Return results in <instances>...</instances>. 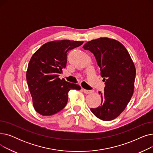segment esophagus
Segmentation results:
<instances>
[{
    "instance_id": "34e87169",
    "label": "esophagus",
    "mask_w": 153,
    "mask_h": 153,
    "mask_svg": "<svg viewBox=\"0 0 153 153\" xmlns=\"http://www.w3.org/2000/svg\"><path fill=\"white\" fill-rule=\"evenodd\" d=\"M82 91L85 94H91V93L94 92V91H89V90H86L84 89H82Z\"/></svg>"
}]
</instances>
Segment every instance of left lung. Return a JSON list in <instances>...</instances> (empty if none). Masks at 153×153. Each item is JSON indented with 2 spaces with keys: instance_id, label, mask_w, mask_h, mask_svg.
Returning a JSON list of instances; mask_svg holds the SVG:
<instances>
[{
  "instance_id": "8db88e82",
  "label": "left lung",
  "mask_w": 153,
  "mask_h": 153,
  "mask_svg": "<svg viewBox=\"0 0 153 153\" xmlns=\"http://www.w3.org/2000/svg\"><path fill=\"white\" fill-rule=\"evenodd\" d=\"M83 48L94 54L105 87L101 105L91 108L103 121L118 117L125 109L134 92L136 69L125 47L117 40L106 37L87 42Z\"/></svg>"
}]
</instances>
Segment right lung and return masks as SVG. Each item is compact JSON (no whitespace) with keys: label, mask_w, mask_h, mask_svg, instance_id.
Returning a JSON list of instances; mask_svg holds the SVG:
<instances>
[{"label":"right lung","mask_w":153,"mask_h":153,"mask_svg":"<svg viewBox=\"0 0 153 153\" xmlns=\"http://www.w3.org/2000/svg\"><path fill=\"white\" fill-rule=\"evenodd\" d=\"M84 42L56 40L48 42L33 54L27 71V81L35 110L43 116L53 115L66 105L71 89L80 85L59 78L66 67L69 50Z\"/></svg>","instance_id":"add662e5"}]
</instances>
